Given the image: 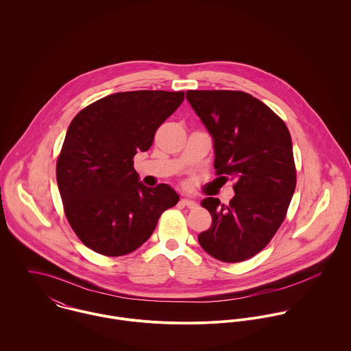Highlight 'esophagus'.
<instances>
[{"mask_svg": "<svg viewBox=\"0 0 351 351\" xmlns=\"http://www.w3.org/2000/svg\"><path fill=\"white\" fill-rule=\"evenodd\" d=\"M181 204H182V205H185V206H188V208H191V209H193V208H197V206H199L196 201L192 200V199H188V197L181 199Z\"/></svg>", "mask_w": 351, "mask_h": 351, "instance_id": "34e87169", "label": "esophagus"}]
</instances>
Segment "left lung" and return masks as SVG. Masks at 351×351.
<instances>
[{"label": "left lung", "instance_id": "8db88e82", "mask_svg": "<svg viewBox=\"0 0 351 351\" xmlns=\"http://www.w3.org/2000/svg\"><path fill=\"white\" fill-rule=\"evenodd\" d=\"M186 100L212 136L215 170L234 181L228 205L206 197L212 216L199 243L223 262L258 254L282 224L296 188L291 134L262 101L237 90H188Z\"/></svg>", "mask_w": 351, "mask_h": 351}]
</instances>
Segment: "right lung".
<instances>
[{
  "instance_id": "obj_1",
  "label": "right lung",
  "mask_w": 351,
  "mask_h": 351,
  "mask_svg": "<svg viewBox=\"0 0 351 351\" xmlns=\"http://www.w3.org/2000/svg\"><path fill=\"white\" fill-rule=\"evenodd\" d=\"M182 101L184 92H121L90 104L70 123L56 181L66 217L86 247L106 256L136 250L162 212L180 200L166 184L143 185L132 159L150 149Z\"/></svg>"
}]
</instances>
